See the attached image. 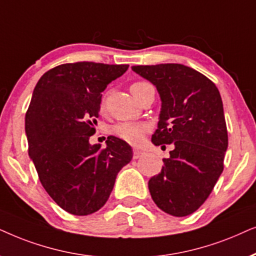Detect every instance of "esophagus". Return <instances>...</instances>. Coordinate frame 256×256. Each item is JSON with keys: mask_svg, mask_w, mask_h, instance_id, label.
I'll list each match as a JSON object with an SVG mask.
<instances>
[{"mask_svg": "<svg viewBox=\"0 0 256 256\" xmlns=\"http://www.w3.org/2000/svg\"><path fill=\"white\" fill-rule=\"evenodd\" d=\"M142 154H144V152L140 151V150H138V148H134V159L140 158V156H142Z\"/></svg>", "mask_w": 256, "mask_h": 256, "instance_id": "34e87169", "label": "esophagus"}]
</instances>
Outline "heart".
Returning <instances> with one entry per match:
<instances>
[{"label": "heart", "instance_id": "heart-1", "mask_svg": "<svg viewBox=\"0 0 256 256\" xmlns=\"http://www.w3.org/2000/svg\"><path fill=\"white\" fill-rule=\"evenodd\" d=\"M150 85L146 82H136L130 86V90L136 97L140 92L142 88ZM105 104V97L102 100V105ZM148 131V125L142 122H120L114 128V134L116 137L122 139V140L131 142V144H138L142 140L144 136Z\"/></svg>", "mask_w": 256, "mask_h": 256}]
</instances>
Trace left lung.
Listing matches in <instances>:
<instances>
[{"mask_svg": "<svg viewBox=\"0 0 256 256\" xmlns=\"http://www.w3.org/2000/svg\"><path fill=\"white\" fill-rule=\"evenodd\" d=\"M132 70L154 84L162 98L152 142L173 145L162 171L150 179V193L165 213L190 216L206 202L224 171L228 134L220 92L212 80L182 64Z\"/></svg>", "mask_w": 256, "mask_h": 256, "instance_id": "obj_1", "label": "left lung"}]
</instances>
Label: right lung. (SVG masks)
I'll list each match as a JSON object with an SVG mask.
<instances>
[{
  "instance_id": "obj_1",
  "label": "right lung",
  "mask_w": 256,
  "mask_h": 256,
  "mask_svg": "<svg viewBox=\"0 0 256 256\" xmlns=\"http://www.w3.org/2000/svg\"><path fill=\"white\" fill-rule=\"evenodd\" d=\"M128 64L76 62L46 71L26 114L28 152L40 182L60 208L74 216L97 212L108 202L131 146L114 136L106 148L90 145L102 92Z\"/></svg>"
}]
</instances>
